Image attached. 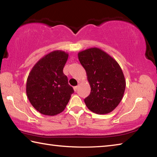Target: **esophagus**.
<instances>
[{
  "label": "esophagus",
  "mask_w": 157,
  "mask_h": 157,
  "mask_svg": "<svg viewBox=\"0 0 157 157\" xmlns=\"http://www.w3.org/2000/svg\"><path fill=\"white\" fill-rule=\"evenodd\" d=\"M78 86H74L73 87V89H74V91H77V90H78Z\"/></svg>",
  "instance_id": "34e87169"
}]
</instances>
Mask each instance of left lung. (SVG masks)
I'll return each mask as SVG.
<instances>
[{
	"mask_svg": "<svg viewBox=\"0 0 157 157\" xmlns=\"http://www.w3.org/2000/svg\"><path fill=\"white\" fill-rule=\"evenodd\" d=\"M79 62L86 72L91 93L84 99L89 110L98 114L112 111L121 102L126 82L118 62L98 48L78 53Z\"/></svg>",
	"mask_w": 157,
	"mask_h": 157,
	"instance_id": "1",
	"label": "left lung"
}]
</instances>
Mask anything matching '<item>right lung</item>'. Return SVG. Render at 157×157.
<instances>
[{"label": "right lung", "instance_id": "obj_1", "mask_svg": "<svg viewBox=\"0 0 157 157\" xmlns=\"http://www.w3.org/2000/svg\"><path fill=\"white\" fill-rule=\"evenodd\" d=\"M68 57L65 52L52 51L39 60L29 73L27 96L34 108L44 115L62 112L74 93L63 73Z\"/></svg>", "mask_w": 157, "mask_h": 157}]
</instances>
